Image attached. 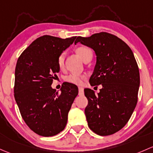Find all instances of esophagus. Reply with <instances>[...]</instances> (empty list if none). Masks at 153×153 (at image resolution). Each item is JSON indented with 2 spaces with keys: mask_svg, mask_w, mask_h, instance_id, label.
<instances>
[{
  "mask_svg": "<svg viewBox=\"0 0 153 153\" xmlns=\"http://www.w3.org/2000/svg\"><path fill=\"white\" fill-rule=\"evenodd\" d=\"M79 95L83 96L84 95V89L82 87H79Z\"/></svg>",
  "mask_w": 153,
  "mask_h": 153,
  "instance_id": "esophagus-1",
  "label": "esophagus"
}]
</instances>
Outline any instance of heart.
Listing matches in <instances>:
<instances>
[{"label": "heart", "mask_w": 153, "mask_h": 153, "mask_svg": "<svg viewBox=\"0 0 153 153\" xmlns=\"http://www.w3.org/2000/svg\"><path fill=\"white\" fill-rule=\"evenodd\" d=\"M76 53L80 56V57L85 61L88 58H92L93 52L92 50L88 46H85V45H81V46L77 47L76 48ZM65 53L64 51L61 52L59 54L57 57V65L59 69L62 70L65 67ZM85 79V75L83 74H71L68 75L65 77V81L71 84L76 85H81L83 83V80Z\"/></svg>", "instance_id": "heart-1"}]
</instances>
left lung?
Here are the masks:
<instances>
[{
    "label": "left lung",
    "instance_id": "1",
    "mask_svg": "<svg viewBox=\"0 0 153 153\" xmlns=\"http://www.w3.org/2000/svg\"><path fill=\"white\" fill-rule=\"evenodd\" d=\"M78 42L95 51L97 64L89 82L91 86L102 85L98 95L89 88L84 90L88 100L85 109L88 127L102 136L114 134L128 122L136 106L138 64L127 43L110 33L77 37L74 43Z\"/></svg>",
    "mask_w": 153,
    "mask_h": 153
}]
</instances>
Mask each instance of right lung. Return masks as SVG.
<instances>
[{"label": "right lung", "mask_w": 153, "mask_h": 153, "mask_svg": "<svg viewBox=\"0 0 153 153\" xmlns=\"http://www.w3.org/2000/svg\"><path fill=\"white\" fill-rule=\"evenodd\" d=\"M75 39L41 36L23 51L17 62L15 101L28 127L42 136H53L65 129L68 113L78 95V88L71 83H65L60 93L51 86L59 71L58 56Z\"/></svg>", "instance_id": "right-lung-1"}]
</instances>
